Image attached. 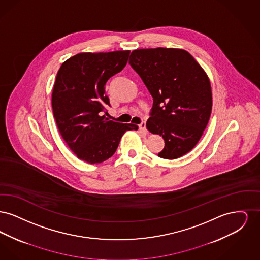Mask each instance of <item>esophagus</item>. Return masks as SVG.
<instances>
[{"instance_id": "1", "label": "esophagus", "mask_w": 260, "mask_h": 260, "mask_svg": "<svg viewBox=\"0 0 260 260\" xmlns=\"http://www.w3.org/2000/svg\"><path fill=\"white\" fill-rule=\"evenodd\" d=\"M138 127H139V131H140V132H142V133H144V134H148V132H147V129H146V123H145V122H142L141 124L138 125Z\"/></svg>"}]
</instances>
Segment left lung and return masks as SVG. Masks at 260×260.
Listing matches in <instances>:
<instances>
[{"instance_id":"1","label":"left lung","mask_w":260,"mask_h":260,"mask_svg":"<svg viewBox=\"0 0 260 260\" xmlns=\"http://www.w3.org/2000/svg\"><path fill=\"white\" fill-rule=\"evenodd\" d=\"M128 63L153 98L146 127L165 140L158 156L173 160L185 155L196 146L210 120L212 96L208 75L181 49L133 50Z\"/></svg>"}]
</instances>
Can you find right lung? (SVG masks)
<instances>
[{
  "label": "right lung",
  "mask_w": 260,
  "mask_h": 260,
  "mask_svg": "<svg viewBox=\"0 0 260 260\" xmlns=\"http://www.w3.org/2000/svg\"><path fill=\"white\" fill-rule=\"evenodd\" d=\"M129 52H81L63 62L57 72L51 94L53 116L62 138L80 160L106 161L126 131L138 129L102 115L110 106L105 84L124 69Z\"/></svg>",
  "instance_id": "obj_1"
}]
</instances>
